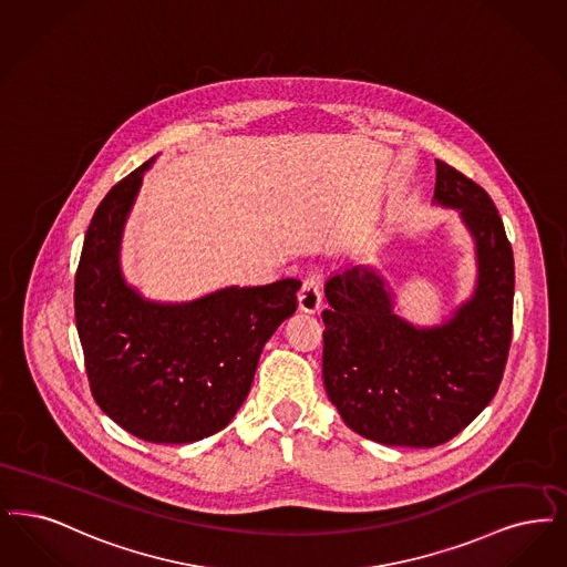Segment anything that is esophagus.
<instances>
[{"label": "esophagus", "mask_w": 567, "mask_h": 567, "mask_svg": "<svg viewBox=\"0 0 567 567\" xmlns=\"http://www.w3.org/2000/svg\"><path fill=\"white\" fill-rule=\"evenodd\" d=\"M321 305L320 277L316 272H309L302 279L300 292H298V307L307 313H316Z\"/></svg>", "instance_id": "1"}]
</instances>
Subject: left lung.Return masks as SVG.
Instances as JSON below:
<instances>
[{"label":"left lung","instance_id":"left-lung-1","mask_svg":"<svg viewBox=\"0 0 567 567\" xmlns=\"http://www.w3.org/2000/svg\"><path fill=\"white\" fill-rule=\"evenodd\" d=\"M434 198L462 212L476 241V290L451 320H400L367 267L337 272L323 288L326 394L353 432L390 446H436L460 434L492 402L513 339L515 258L492 197L436 161Z\"/></svg>","mask_w":567,"mask_h":567}]
</instances>
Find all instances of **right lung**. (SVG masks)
I'll list each match as a JSON object with an SVG mask.
<instances>
[{
	"mask_svg": "<svg viewBox=\"0 0 567 567\" xmlns=\"http://www.w3.org/2000/svg\"><path fill=\"white\" fill-rule=\"evenodd\" d=\"M152 161L95 209L75 271V326L91 394L107 417L148 443H195L244 404L262 347L296 311L300 281L235 286L184 305L148 302L128 288L121 235Z\"/></svg>",
	"mask_w": 567,
	"mask_h": 567,
	"instance_id": "1",
	"label": "right lung"
}]
</instances>
